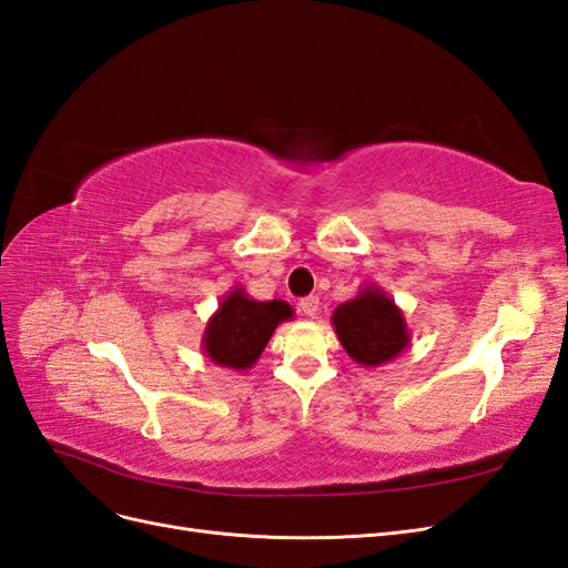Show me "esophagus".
I'll return each mask as SVG.
<instances>
[{
	"label": "esophagus",
	"instance_id": "34e87169",
	"mask_svg": "<svg viewBox=\"0 0 568 568\" xmlns=\"http://www.w3.org/2000/svg\"><path fill=\"white\" fill-rule=\"evenodd\" d=\"M298 305H301V313L305 317H317V313H320V298L317 296H307Z\"/></svg>",
	"mask_w": 568,
	"mask_h": 568
}]
</instances>
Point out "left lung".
Listing matches in <instances>:
<instances>
[{"label":"left lung","instance_id":"8db88e82","mask_svg":"<svg viewBox=\"0 0 568 568\" xmlns=\"http://www.w3.org/2000/svg\"><path fill=\"white\" fill-rule=\"evenodd\" d=\"M343 351L359 367H382L409 346L405 315L379 284H365L332 315Z\"/></svg>","mask_w":568,"mask_h":568}]
</instances>
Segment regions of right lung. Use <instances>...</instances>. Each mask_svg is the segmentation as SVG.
<instances>
[{
	"label": "right lung",
	"mask_w": 568,
	"mask_h": 568,
	"mask_svg": "<svg viewBox=\"0 0 568 568\" xmlns=\"http://www.w3.org/2000/svg\"><path fill=\"white\" fill-rule=\"evenodd\" d=\"M294 320V307L284 301H255L244 286H234L220 301L201 336L203 355L213 365L234 372L251 369L282 322Z\"/></svg>",
	"instance_id": "1"
}]
</instances>
